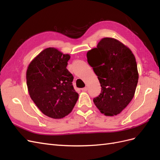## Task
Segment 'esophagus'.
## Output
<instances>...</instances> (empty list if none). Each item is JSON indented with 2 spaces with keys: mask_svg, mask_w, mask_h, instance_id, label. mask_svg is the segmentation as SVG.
<instances>
[{
  "mask_svg": "<svg viewBox=\"0 0 160 160\" xmlns=\"http://www.w3.org/2000/svg\"><path fill=\"white\" fill-rule=\"evenodd\" d=\"M87 90H88V87H87L83 88H82V91H87Z\"/></svg>",
  "mask_w": 160,
  "mask_h": 160,
  "instance_id": "1",
  "label": "esophagus"
}]
</instances>
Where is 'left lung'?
<instances>
[{
	"label": "left lung",
	"instance_id": "left-lung-1",
	"mask_svg": "<svg viewBox=\"0 0 160 160\" xmlns=\"http://www.w3.org/2000/svg\"><path fill=\"white\" fill-rule=\"evenodd\" d=\"M87 61L101 84L93 102L101 113H120L133 99L138 83L136 59L130 49L117 39L103 38L87 52Z\"/></svg>",
	"mask_w": 160,
	"mask_h": 160
}]
</instances>
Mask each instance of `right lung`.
I'll return each instance as SVG.
<instances>
[{
	"label": "right lung",
	"instance_id": "obj_1",
	"mask_svg": "<svg viewBox=\"0 0 160 160\" xmlns=\"http://www.w3.org/2000/svg\"><path fill=\"white\" fill-rule=\"evenodd\" d=\"M70 59L58 49H44L32 60L26 71L28 92L42 113L61 119L71 113L78 99L73 77L66 68Z\"/></svg>",
	"mask_w": 160,
	"mask_h": 160
}]
</instances>
